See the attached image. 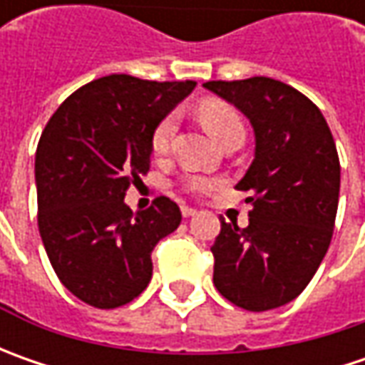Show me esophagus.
Returning a JSON list of instances; mask_svg holds the SVG:
<instances>
[{
	"label": "esophagus",
	"mask_w": 365,
	"mask_h": 365,
	"mask_svg": "<svg viewBox=\"0 0 365 365\" xmlns=\"http://www.w3.org/2000/svg\"><path fill=\"white\" fill-rule=\"evenodd\" d=\"M180 213H182V217H192V215L197 213V209H192L189 205H182V207H180Z\"/></svg>",
	"instance_id": "1"
}]
</instances>
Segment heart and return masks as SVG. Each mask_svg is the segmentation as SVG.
Listing matches in <instances>:
<instances>
[{"label": "heart", "instance_id": "b5f03b06", "mask_svg": "<svg viewBox=\"0 0 365 365\" xmlns=\"http://www.w3.org/2000/svg\"><path fill=\"white\" fill-rule=\"evenodd\" d=\"M195 113H197V120L201 121V125L207 130V133L213 140H217L219 144H225L233 135H244L245 133L242 113L232 103H227L223 99H217V97L203 99V101H199ZM173 132H175V115H166L156 123L152 138H150V146H152L154 154H164L168 150ZM192 185L203 187L201 180H197Z\"/></svg>", "mask_w": 365, "mask_h": 365}]
</instances>
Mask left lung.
Segmentation results:
<instances>
[{"label":"left lung","mask_w":365,"mask_h":365,"mask_svg":"<svg viewBox=\"0 0 365 365\" xmlns=\"http://www.w3.org/2000/svg\"><path fill=\"white\" fill-rule=\"evenodd\" d=\"M205 89L250 120L256 152L237 190L250 192L247 227L221 217L213 282L245 311L294 301L323 262L339 203V156L319 107L276 78L209 81Z\"/></svg>","instance_id":"obj_1"}]
</instances>
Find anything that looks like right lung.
<instances>
[{
	"instance_id": "add662e5",
	"label": "right lung",
	"mask_w": 365,
	"mask_h": 365,
	"mask_svg": "<svg viewBox=\"0 0 365 365\" xmlns=\"http://www.w3.org/2000/svg\"><path fill=\"white\" fill-rule=\"evenodd\" d=\"M195 85L101 77L66 97L40 135V237L58 280L91 307L133 301L152 278L154 245L180 225V209L168 197L138 213L123 197L150 170L156 123Z\"/></svg>"
}]
</instances>
